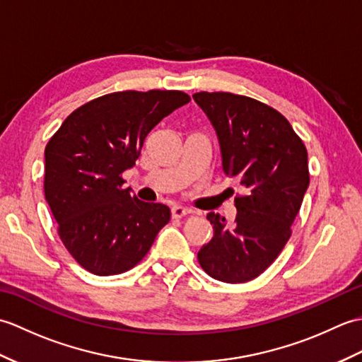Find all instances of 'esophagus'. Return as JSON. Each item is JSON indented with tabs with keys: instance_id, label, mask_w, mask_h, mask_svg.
I'll return each mask as SVG.
<instances>
[{
	"instance_id": "esophagus-1",
	"label": "esophagus",
	"mask_w": 362,
	"mask_h": 362,
	"mask_svg": "<svg viewBox=\"0 0 362 362\" xmlns=\"http://www.w3.org/2000/svg\"><path fill=\"white\" fill-rule=\"evenodd\" d=\"M191 210L187 209V206H182V205H174L171 209V214L173 218H183L187 216V214H189Z\"/></svg>"
}]
</instances>
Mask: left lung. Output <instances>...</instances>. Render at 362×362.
<instances>
[{
  "mask_svg": "<svg viewBox=\"0 0 362 362\" xmlns=\"http://www.w3.org/2000/svg\"><path fill=\"white\" fill-rule=\"evenodd\" d=\"M216 132L221 166L240 182L235 221L209 213L213 238L197 252L204 271L226 283L253 280L274 263L310 185L308 152L281 113L233 93L193 95Z\"/></svg>",
  "mask_w": 362,
  "mask_h": 362,
  "instance_id": "obj_1",
  "label": "left lung"
}]
</instances>
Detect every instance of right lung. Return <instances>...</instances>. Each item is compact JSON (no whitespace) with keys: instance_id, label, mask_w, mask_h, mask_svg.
<instances>
[{"instance_id":"right-lung-1","label":"right lung","mask_w":362,"mask_h":362,"mask_svg":"<svg viewBox=\"0 0 362 362\" xmlns=\"http://www.w3.org/2000/svg\"><path fill=\"white\" fill-rule=\"evenodd\" d=\"M189 96L175 90L118 91L79 107L45 149V199L64 245L96 275L140 263L171 210L143 202L121 174L135 165L144 138Z\"/></svg>"}]
</instances>
